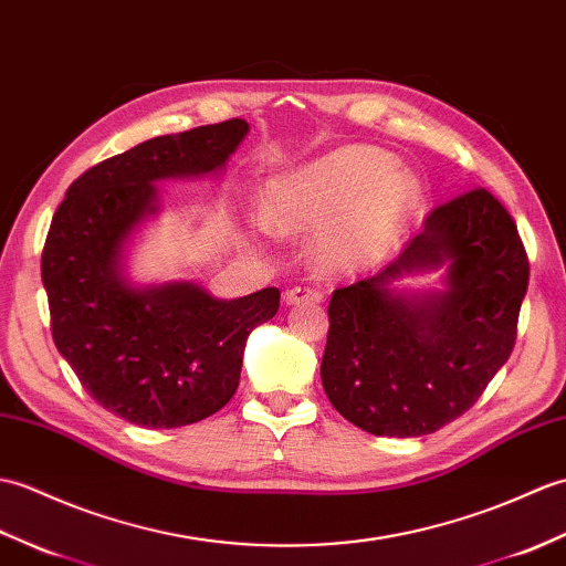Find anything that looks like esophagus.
<instances>
[{"mask_svg":"<svg viewBox=\"0 0 566 566\" xmlns=\"http://www.w3.org/2000/svg\"><path fill=\"white\" fill-rule=\"evenodd\" d=\"M285 305H317L324 300V293L319 287H310V285H295L291 291H285L283 295Z\"/></svg>","mask_w":566,"mask_h":566,"instance_id":"34e87169","label":"esophagus"}]
</instances>
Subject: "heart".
I'll return each mask as SVG.
<instances>
[{
    "instance_id": "1",
    "label": "heart",
    "mask_w": 566,
    "mask_h": 566,
    "mask_svg": "<svg viewBox=\"0 0 566 566\" xmlns=\"http://www.w3.org/2000/svg\"><path fill=\"white\" fill-rule=\"evenodd\" d=\"M417 203L413 174L380 149L348 145L269 179L261 216L281 234L317 230L322 269L358 271L387 254Z\"/></svg>"
}]
</instances>
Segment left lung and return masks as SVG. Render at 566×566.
Wrapping results in <instances>:
<instances>
[{"mask_svg": "<svg viewBox=\"0 0 566 566\" xmlns=\"http://www.w3.org/2000/svg\"><path fill=\"white\" fill-rule=\"evenodd\" d=\"M431 270L443 292L394 287ZM528 273L516 222L486 188L431 210L387 269L332 295L322 385L334 409L395 438L462 417L511 356Z\"/></svg>", "mask_w": 566, "mask_h": 566, "instance_id": "obj_1", "label": "left lung"}]
</instances>
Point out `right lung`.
<instances>
[{
  "mask_svg": "<svg viewBox=\"0 0 566 566\" xmlns=\"http://www.w3.org/2000/svg\"><path fill=\"white\" fill-rule=\"evenodd\" d=\"M249 133L232 118L161 135L84 171L55 210L41 275L53 342L98 405L145 429H179L222 409L240 385L251 329L281 291L220 300L203 285H135L128 244L161 208L157 181L228 165Z\"/></svg>",
  "mask_w": 566,
  "mask_h": 566,
  "instance_id": "add662e5",
  "label": "right lung"
}]
</instances>
